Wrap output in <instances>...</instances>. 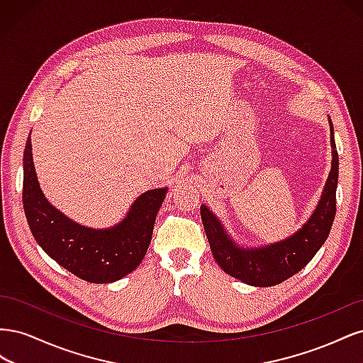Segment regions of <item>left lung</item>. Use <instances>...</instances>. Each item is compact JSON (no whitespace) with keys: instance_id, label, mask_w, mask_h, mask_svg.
Segmentation results:
<instances>
[{"instance_id":"8db88e82","label":"left lung","mask_w":363,"mask_h":363,"mask_svg":"<svg viewBox=\"0 0 363 363\" xmlns=\"http://www.w3.org/2000/svg\"><path fill=\"white\" fill-rule=\"evenodd\" d=\"M328 123H330L333 157L324 192L309 221L288 239L260 248L239 247L227 235L219 219L206 206H201V221L207 240L211 244L216 263L224 272L252 286H274L303 269L323 247L336 215V186L339 174V157L330 118H328Z\"/></svg>"}]
</instances>
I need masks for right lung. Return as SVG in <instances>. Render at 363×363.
<instances>
[{"label":"right lung","instance_id":"add662e5","mask_svg":"<svg viewBox=\"0 0 363 363\" xmlns=\"http://www.w3.org/2000/svg\"><path fill=\"white\" fill-rule=\"evenodd\" d=\"M167 192V188L144 192L123 221L111 228L80 225L52 207L42 194L33 164L31 139H27L23 203L31 233L51 259L89 283H112L139 267Z\"/></svg>","mask_w":363,"mask_h":363}]
</instances>
